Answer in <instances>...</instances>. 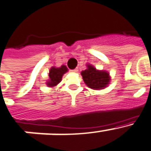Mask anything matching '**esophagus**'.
<instances>
[{"mask_svg": "<svg viewBox=\"0 0 151 151\" xmlns=\"http://www.w3.org/2000/svg\"><path fill=\"white\" fill-rule=\"evenodd\" d=\"M71 72H72V73H77V72H78V69L75 68V69H74V70H71Z\"/></svg>", "mask_w": 151, "mask_h": 151, "instance_id": "1", "label": "esophagus"}]
</instances>
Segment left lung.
<instances>
[{
  "instance_id": "1",
  "label": "left lung",
  "mask_w": 151,
  "mask_h": 151,
  "mask_svg": "<svg viewBox=\"0 0 151 151\" xmlns=\"http://www.w3.org/2000/svg\"><path fill=\"white\" fill-rule=\"evenodd\" d=\"M86 70L81 71L84 83L92 89H103L111 82V76L107 70L96 69L91 64H86Z\"/></svg>"
}]
</instances>
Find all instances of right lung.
Masks as SVG:
<instances>
[{
	"instance_id": "right-lung-1",
	"label": "right lung",
	"mask_w": 151,
	"mask_h": 151,
	"mask_svg": "<svg viewBox=\"0 0 151 151\" xmlns=\"http://www.w3.org/2000/svg\"><path fill=\"white\" fill-rule=\"evenodd\" d=\"M68 71V69L65 65H62L61 67L59 68H56L55 66L51 68L49 73V80L47 81V83H46L47 86L50 88L55 87L61 82L64 74Z\"/></svg>"
}]
</instances>
